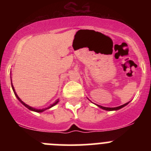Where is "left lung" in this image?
Wrapping results in <instances>:
<instances>
[{
    "instance_id": "1",
    "label": "left lung",
    "mask_w": 151,
    "mask_h": 151,
    "mask_svg": "<svg viewBox=\"0 0 151 151\" xmlns=\"http://www.w3.org/2000/svg\"><path fill=\"white\" fill-rule=\"evenodd\" d=\"M129 102H127L126 103V104L121 105V106H117V107H106V106H101V105H98V104H96V106H98L99 107L101 108L102 109H104V110H106V111H114V110H118V109H121V108L124 107L125 106H126L128 104H129Z\"/></svg>"
}]
</instances>
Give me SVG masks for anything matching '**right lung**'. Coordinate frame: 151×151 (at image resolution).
<instances>
[{
	"label": "right lung",
	"instance_id": "1",
	"mask_svg": "<svg viewBox=\"0 0 151 151\" xmlns=\"http://www.w3.org/2000/svg\"><path fill=\"white\" fill-rule=\"evenodd\" d=\"M12 90H13L14 93V95L16 96V97H17V99L19 100V101H20V102L22 103V104H23L24 106H25V107H27V108H28V109H30V110H31V111H33V112H44V111H45V110H46V109H50V108L52 107L53 106H55V104H57L59 102V99H58L56 100V101H55V102L53 103V104H52L51 105H50V106H49L48 107H46V108H43V109H36V108H34V107H32V106H29V105L26 104H25V102H23V101H22V100H21L20 99H19V97L18 96H17V93H16V91H15V90H14V88L13 85H12Z\"/></svg>",
	"mask_w": 151,
	"mask_h": 151
}]
</instances>
